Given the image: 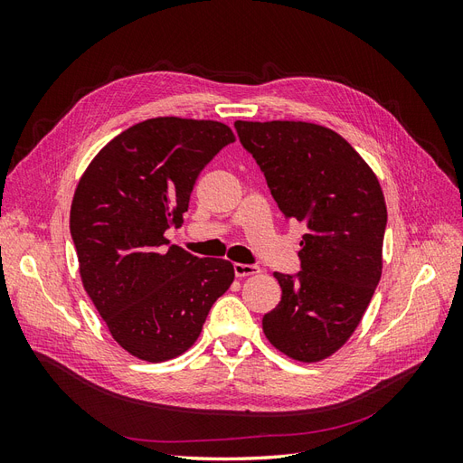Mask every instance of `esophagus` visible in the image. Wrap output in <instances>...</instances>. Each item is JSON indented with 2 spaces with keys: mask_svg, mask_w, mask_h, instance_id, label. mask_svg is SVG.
<instances>
[{
  "mask_svg": "<svg viewBox=\"0 0 463 463\" xmlns=\"http://www.w3.org/2000/svg\"><path fill=\"white\" fill-rule=\"evenodd\" d=\"M233 272L237 278H245V276H257L260 274V269L257 264H241V262H235L233 264Z\"/></svg>",
  "mask_w": 463,
  "mask_h": 463,
  "instance_id": "esophagus-1",
  "label": "esophagus"
}]
</instances>
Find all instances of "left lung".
Here are the masks:
<instances>
[{
  "label": "left lung",
  "instance_id": "obj_1",
  "mask_svg": "<svg viewBox=\"0 0 463 463\" xmlns=\"http://www.w3.org/2000/svg\"><path fill=\"white\" fill-rule=\"evenodd\" d=\"M288 220L303 222L301 272H274L282 301L262 318L269 342L317 363L349 340L383 274L386 203L371 165L342 135L307 121H235Z\"/></svg>",
  "mask_w": 463,
  "mask_h": 463
}]
</instances>
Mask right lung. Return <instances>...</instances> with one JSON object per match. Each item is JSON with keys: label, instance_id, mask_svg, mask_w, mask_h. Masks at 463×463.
I'll return each mask as SVG.
<instances>
[{"label": "right lung", "instance_id": "obj_1", "mask_svg": "<svg viewBox=\"0 0 463 463\" xmlns=\"http://www.w3.org/2000/svg\"><path fill=\"white\" fill-rule=\"evenodd\" d=\"M235 141L213 119L154 118L125 129L79 179L69 228L82 288L125 352L148 363L197 342L233 264L165 247L203 167Z\"/></svg>", "mask_w": 463, "mask_h": 463}]
</instances>
